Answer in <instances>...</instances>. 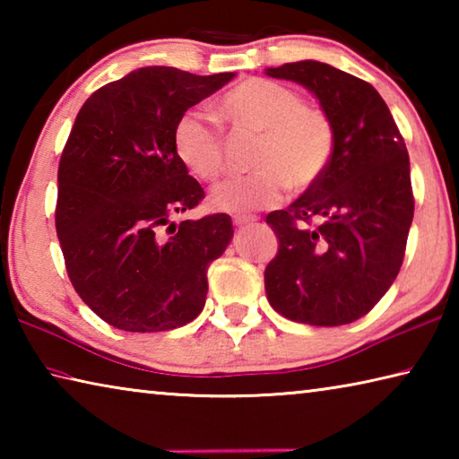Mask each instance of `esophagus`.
Returning a JSON list of instances; mask_svg holds the SVG:
<instances>
[{"instance_id": "esophagus-1", "label": "esophagus", "mask_w": 459, "mask_h": 459, "mask_svg": "<svg viewBox=\"0 0 459 459\" xmlns=\"http://www.w3.org/2000/svg\"><path fill=\"white\" fill-rule=\"evenodd\" d=\"M232 222H235V227H251V224H255V219L253 216H235Z\"/></svg>"}]
</instances>
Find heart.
I'll return each instance as SVG.
<instances>
[{
    "mask_svg": "<svg viewBox=\"0 0 459 459\" xmlns=\"http://www.w3.org/2000/svg\"><path fill=\"white\" fill-rule=\"evenodd\" d=\"M216 111L237 131L259 137L251 155L255 172L212 192L219 211L271 208L283 200L287 188L304 194L328 172L336 152L332 115L287 84L248 76L222 92ZM174 152L204 182H216L227 169L222 131L198 111H188L176 123Z\"/></svg>",
    "mask_w": 459,
    "mask_h": 459,
    "instance_id": "obj_1",
    "label": "heart"
}]
</instances>
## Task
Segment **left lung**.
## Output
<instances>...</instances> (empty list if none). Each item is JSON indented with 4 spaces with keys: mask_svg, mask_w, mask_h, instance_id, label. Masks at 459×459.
Returning <instances> with one entry per match:
<instances>
[{
    "mask_svg": "<svg viewBox=\"0 0 459 459\" xmlns=\"http://www.w3.org/2000/svg\"><path fill=\"white\" fill-rule=\"evenodd\" d=\"M304 84L336 126V152L312 190L267 214L277 255L265 267L271 307L287 320L344 325L367 316L405 259L415 212L409 153L383 97L317 60L267 68Z\"/></svg>",
    "mask_w": 459,
    "mask_h": 459,
    "instance_id": "obj_1",
    "label": "left lung"
}]
</instances>
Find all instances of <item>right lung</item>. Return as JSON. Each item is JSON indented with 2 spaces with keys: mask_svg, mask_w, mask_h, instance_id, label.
<instances>
[{
  "mask_svg": "<svg viewBox=\"0 0 459 459\" xmlns=\"http://www.w3.org/2000/svg\"><path fill=\"white\" fill-rule=\"evenodd\" d=\"M232 76L145 66L97 89L76 115L58 164L56 232L74 291L115 328L174 330L204 307L206 271L232 222L222 212L172 222L204 200L174 129Z\"/></svg>",
  "mask_w": 459,
  "mask_h": 459,
  "instance_id": "1",
  "label": "right lung"
}]
</instances>
